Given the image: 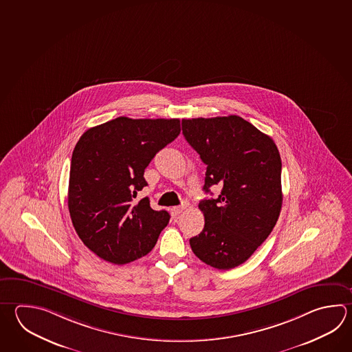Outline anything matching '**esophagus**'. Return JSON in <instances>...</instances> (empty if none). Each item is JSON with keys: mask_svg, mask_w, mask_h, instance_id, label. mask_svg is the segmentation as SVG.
<instances>
[{"mask_svg": "<svg viewBox=\"0 0 352 352\" xmlns=\"http://www.w3.org/2000/svg\"><path fill=\"white\" fill-rule=\"evenodd\" d=\"M186 208H188L186 204H183V206H174V208H172V214L174 217H178V215H180L182 212H186Z\"/></svg>", "mask_w": 352, "mask_h": 352, "instance_id": "1", "label": "esophagus"}]
</instances>
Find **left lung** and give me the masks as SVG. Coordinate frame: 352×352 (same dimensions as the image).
Listing matches in <instances>:
<instances>
[{"mask_svg":"<svg viewBox=\"0 0 352 352\" xmlns=\"http://www.w3.org/2000/svg\"><path fill=\"white\" fill-rule=\"evenodd\" d=\"M186 142L206 164L204 229L189 240L206 265L229 270L245 263L276 224L283 204L281 158L274 140L239 116L182 120Z\"/></svg>","mask_w":352,"mask_h":352,"instance_id":"1","label":"left lung"}]
</instances>
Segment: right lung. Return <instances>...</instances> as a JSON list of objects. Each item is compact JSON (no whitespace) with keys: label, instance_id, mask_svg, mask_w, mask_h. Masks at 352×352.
I'll return each instance as SVG.
<instances>
[{"label":"right lung","instance_id":"right-lung-1","mask_svg":"<svg viewBox=\"0 0 352 352\" xmlns=\"http://www.w3.org/2000/svg\"><path fill=\"white\" fill-rule=\"evenodd\" d=\"M180 133L179 120L118 117L89 128L74 146L68 209L83 244L100 259L123 265L152 250L169 221L148 198L144 170Z\"/></svg>","mask_w":352,"mask_h":352}]
</instances>
